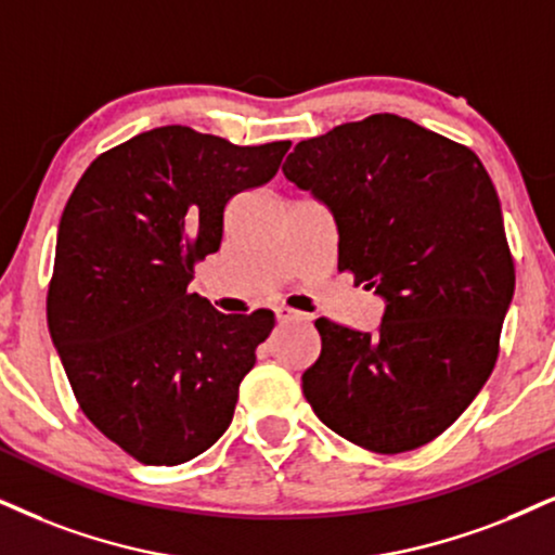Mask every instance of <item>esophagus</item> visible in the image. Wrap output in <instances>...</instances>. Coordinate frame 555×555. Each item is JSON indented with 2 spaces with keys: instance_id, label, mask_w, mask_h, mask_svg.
Segmentation results:
<instances>
[{
  "instance_id": "34e87169",
  "label": "esophagus",
  "mask_w": 555,
  "mask_h": 555,
  "mask_svg": "<svg viewBox=\"0 0 555 555\" xmlns=\"http://www.w3.org/2000/svg\"><path fill=\"white\" fill-rule=\"evenodd\" d=\"M273 312H276V320L282 322V325H286V322H307V320H310L305 312L289 310V307H276Z\"/></svg>"
}]
</instances>
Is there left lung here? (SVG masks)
Instances as JSON below:
<instances>
[{"instance_id":"left-lung-1","label":"left lung","mask_w":555,"mask_h":555,"mask_svg":"<svg viewBox=\"0 0 555 555\" xmlns=\"http://www.w3.org/2000/svg\"><path fill=\"white\" fill-rule=\"evenodd\" d=\"M284 177L338 228V269L387 301L376 333L320 318L301 374L314 415L350 443L404 453L474 402L500 353L515 263L500 196L466 145L397 115L301 140Z\"/></svg>"}]
</instances>
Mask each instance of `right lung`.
I'll use <instances>...</instances> for the list:
<instances>
[{"mask_svg": "<svg viewBox=\"0 0 555 555\" xmlns=\"http://www.w3.org/2000/svg\"><path fill=\"white\" fill-rule=\"evenodd\" d=\"M289 145L166 125L96 156L68 196L48 330L83 415L140 464L192 461L233 423L273 312L222 314L189 282L220 250L228 202Z\"/></svg>", "mask_w": 555, "mask_h": 555, "instance_id": "obj_1", "label": "right lung"}]
</instances>
